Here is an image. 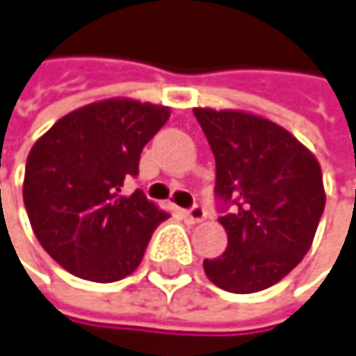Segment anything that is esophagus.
I'll use <instances>...</instances> for the list:
<instances>
[{
    "instance_id": "obj_1",
    "label": "esophagus",
    "mask_w": 356,
    "mask_h": 356,
    "mask_svg": "<svg viewBox=\"0 0 356 356\" xmlns=\"http://www.w3.org/2000/svg\"><path fill=\"white\" fill-rule=\"evenodd\" d=\"M184 217H186L190 223H200V221H204L207 213H204V209L194 207V209H190V211H184Z\"/></svg>"
}]
</instances>
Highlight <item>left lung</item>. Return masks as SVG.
Masks as SVG:
<instances>
[{
  "label": "left lung",
  "instance_id": "1",
  "mask_svg": "<svg viewBox=\"0 0 356 356\" xmlns=\"http://www.w3.org/2000/svg\"><path fill=\"white\" fill-rule=\"evenodd\" d=\"M215 154V192L234 200L219 219L227 247L204 274L230 293H257L285 278L308 253L325 209L314 154L276 122L241 109L194 107Z\"/></svg>",
  "mask_w": 356,
  "mask_h": 356
}]
</instances>
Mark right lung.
I'll return each mask as SVG.
<instances>
[{"label": "right lung", "mask_w": 356, "mask_h": 356, "mask_svg": "<svg viewBox=\"0 0 356 356\" xmlns=\"http://www.w3.org/2000/svg\"><path fill=\"white\" fill-rule=\"evenodd\" d=\"M168 118L166 105L115 97L69 111L33 143L24 209L40 245L67 272L113 283L139 268L168 213L139 190L124 196L122 186Z\"/></svg>", "instance_id": "add662e5"}]
</instances>
